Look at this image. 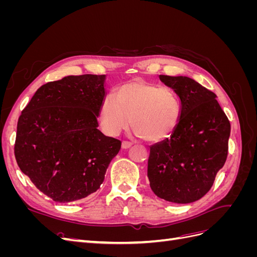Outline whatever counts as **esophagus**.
<instances>
[{
    "label": "esophagus",
    "instance_id": "esophagus-1",
    "mask_svg": "<svg viewBox=\"0 0 257 257\" xmlns=\"http://www.w3.org/2000/svg\"><path fill=\"white\" fill-rule=\"evenodd\" d=\"M132 145H133V144L130 143V142H123L122 143V148H123V149H128V148L132 147Z\"/></svg>",
    "mask_w": 257,
    "mask_h": 257
}]
</instances>
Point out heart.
<instances>
[{
  "mask_svg": "<svg viewBox=\"0 0 257 257\" xmlns=\"http://www.w3.org/2000/svg\"><path fill=\"white\" fill-rule=\"evenodd\" d=\"M181 116V103L169 88L143 80L119 85L115 94H107L99 107L98 120L106 134L115 136L130 126L150 143L169 138Z\"/></svg>",
  "mask_w": 257,
  "mask_h": 257,
  "instance_id": "b5f03b06",
  "label": "heart"
}]
</instances>
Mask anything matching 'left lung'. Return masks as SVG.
<instances>
[{
  "label": "left lung",
  "mask_w": 257,
  "mask_h": 257,
  "mask_svg": "<svg viewBox=\"0 0 257 257\" xmlns=\"http://www.w3.org/2000/svg\"><path fill=\"white\" fill-rule=\"evenodd\" d=\"M181 102L174 134L150 147L148 178L160 198L189 204L211 189L228 153L230 123L212 91L185 76L160 75Z\"/></svg>",
  "instance_id": "left-lung-1"
}]
</instances>
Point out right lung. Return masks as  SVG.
Instances as JSON below:
<instances>
[{
	"mask_svg": "<svg viewBox=\"0 0 257 257\" xmlns=\"http://www.w3.org/2000/svg\"><path fill=\"white\" fill-rule=\"evenodd\" d=\"M105 75L67 76L38 89L22 110L15 157L21 172L58 203L96 192L121 142L97 126Z\"/></svg>",
	"mask_w": 257,
	"mask_h": 257,
	"instance_id": "add662e5",
	"label": "right lung"
}]
</instances>
